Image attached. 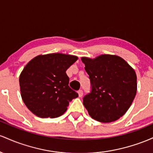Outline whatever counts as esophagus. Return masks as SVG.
Segmentation results:
<instances>
[{
  "label": "esophagus",
  "instance_id": "34e87169",
  "mask_svg": "<svg viewBox=\"0 0 153 153\" xmlns=\"http://www.w3.org/2000/svg\"><path fill=\"white\" fill-rule=\"evenodd\" d=\"M78 94H79V97H82V96H83V91L81 90H79L78 91Z\"/></svg>",
  "mask_w": 153,
  "mask_h": 153
}]
</instances>
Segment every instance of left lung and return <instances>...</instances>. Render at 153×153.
Masks as SVG:
<instances>
[{
    "label": "left lung",
    "instance_id": "8db88e82",
    "mask_svg": "<svg viewBox=\"0 0 153 153\" xmlns=\"http://www.w3.org/2000/svg\"><path fill=\"white\" fill-rule=\"evenodd\" d=\"M90 79L91 92L83 104L93 119L102 123L116 121L126 114L137 93V75L122 58L101 55L82 57Z\"/></svg>",
    "mask_w": 153,
    "mask_h": 153
}]
</instances>
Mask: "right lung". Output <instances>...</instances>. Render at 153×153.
I'll return each instance as SVG.
<instances>
[{
    "mask_svg": "<svg viewBox=\"0 0 153 153\" xmlns=\"http://www.w3.org/2000/svg\"><path fill=\"white\" fill-rule=\"evenodd\" d=\"M75 56L39 55L26 65L19 76L21 96L31 112L40 118H56L64 114L78 94L68 86L66 71L76 61Z\"/></svg>",
    "mask_w": 153,
    "mask_h": 153,
    "instance_id": "1",
    "label": "right lung"
}]
</instances>
